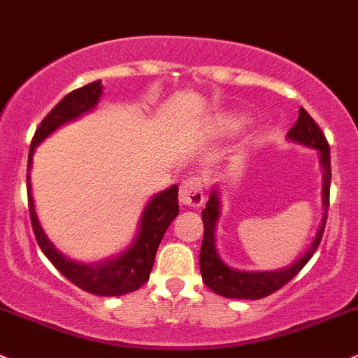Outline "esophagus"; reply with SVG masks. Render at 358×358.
<instances>
[{
	"mask_svg": "<svg viewBox=\"0 0 358 358\" xmlns=\"http://www.w3.org/2000/svg\"><path fill=\"white\" fill-rule=\"evenodd\" d=\"M179 201L182 205L191 206V208H198L203 205L205 194H203V182L198 176H191L186 180H182L179 187Z\"/></svg>",
	"mask_w": 358,
	"mask_h": 358,
	"instance_id": "1",
	"label": "esophagus"
}]
</instances>
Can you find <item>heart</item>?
<instances>
[{
	"mask_svg": "<svg viewBox=\"0 0 358 358\" xmlns=\"http://www.w3.org/2000/svg\"><path fill=\"white\" fill-rule=\"evenodd\" d=\"M227 124H229L231 127H236V125H238V124H241V120H229V122H227Z\"/></svg>",
	"mask_w": 358,
	"mask_h": 358,
	"instance_id": "1",
	"label": "heart"
}]
</instances>
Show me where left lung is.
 Segmentation results:
<instances>
[{
    "label": "left lung",
    "mask_w": 358,
    "mask_h": 358,
    "mask_svg": "<svg viewBox=\"0 0 358 358\" xmlns=\"http://www.w3.org/2000/svg\"><path fill=\"white\" fill-rule=\"evenodd\" d=\"M288 138L296 143H301L305 146H310V148H317L320 152V164H322L324 169L322 201L327 210V206H329L331 187V155L329 143H327L326 136L320 131L319 125L315 124V120L305 112V108H300L296 124L289 129ZM219 208V194H217V191H212L208 201H206L205 210L201 212V219H203L205 227L200 252L201 278H203V282L213 293L226 298H241V300H260V298L268 296L271 293H274V291L281 289L282 286L288 285L291 279L305 267V264L312 259L315 250L319 248L327 219V215L324 213L322 224H320L319 231H317L314 243L303 253V257L296 264L291 265V267L274 272H239L227 267L219 259V255H217L215 236H213V233H215V224L220 213Z\"/></svg>",
    "instance_id": "obj_1"
}]
</instances>
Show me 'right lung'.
<instances>
[{"mask_svg": "<svg viewBox=\"0 0 358 358\" xmlns=\"http://www.w3.org/2000/svg\"><path fill=\"white\" fill-rule=\"evenodd\" d=\"M101 96V80L86 84V86L73 90L64 99L57 103L51 108V112L41 120L39 127L36 129L34 138H32L31 150H29V164H27V198H29V213H31L32 231L36 234L39 248L43 250L48 260L55 265L64 278L77 288L87 291L96 296H120V294L131 293L141 288L150 279V272L153 268L155 255H157L158 245L164 238L165 231L171 226L172 220L179 213L178 200V186H172L171 189L157 194L148 205L141 217V229H139L138 239L132 243L131 248L124 252L117 259L105 262L101 265H84L65 259L64 255L53 248L48 238L44 236L41 226L38 222L34 210V200H32L31 191V164L34 148L43 141L46 136H50L55 129L64 125L69 120L76 119L80 113L93 108Z\"/></svg>", "mask_w": 358, "mask_h": 358, "instance_id": "obj_1", "label": "right lung"}]
</instances>
